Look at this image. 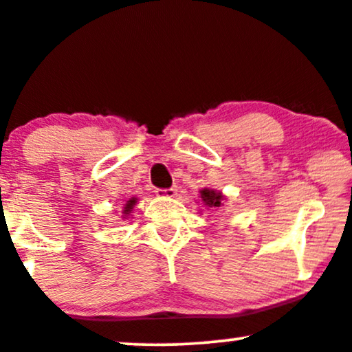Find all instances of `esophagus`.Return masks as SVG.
<instances>
[{
  "label": "esophagus",
  "mask_w": 352,
  "mask_h": 352,
  "mask_svg": "<svg viewBox=\"0 0 352 352\" xmlns=\"http://www.w3.org/2000/svg\"><path fill=\"white\" fill-rule=\"evenodd\" d=\"M158 197H176L177 188H169V189H156L155 190Z\"/></svg>",
  "instance_id": "34e87169"
}]
</instances>
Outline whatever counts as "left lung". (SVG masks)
I'll return each instance as SVG.
<instances>
[{
    "label": "left lung",
    "mask_w": 352,
    "mask_h": 352,
    "mask_svg": "<svg viewBox=\"0 0 352 352\" xmlns=\"http://www.w3.org/2000/svg\"><path fill=\"white\" fill-rule=\"evenodd\" d=\"M201 192V201L204 206L207 207V209H220V207L223 206V201L227 197L223 196L222 190H217V189H212V188H204L199 190Z\"/></svg>",
    "instance_id": "obj_1"
}]
</instances>
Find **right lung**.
Here are the masks:
<instances>
[{
	"instance_id": "1",
	"label": "right lung",
	"mask_w": 352,
	"mask_h": 352,
	"mask_svg": "<svg viewBox=\"0 0 352 352\" xmlns=\"http://www.w3.org/2000/svg\"><path fill=\"white\" fill-rule=\"evenodd\" d=\"M138 199L137 197H130L127 202L124 204V209H122V219H127L129 215L133 214V207H135Z\"/></svg>"
}]
</instances>
